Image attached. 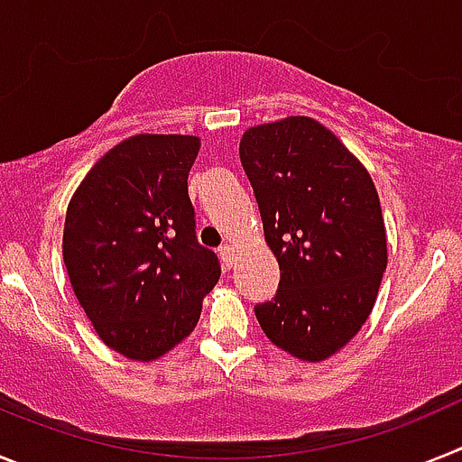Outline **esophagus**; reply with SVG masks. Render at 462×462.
I'll return each mask as SVG.
<instances>
[{
    "label": "esophagus",
    "mask_w": 462,
    "mask_h": 462,
    "mask_svg": "<svg viewBox=\"0 0 462 462\" xmlns=\"http://www.w3.org/2000/svg\"><path fill=\"white\" fill-rule=\"evenodd\" d=\"M236 247L234 245H224L222 250H219V256H222V261H224V266L226 268H234L236 266Z\"/></svg>",
    "instance_id": "1"
}]
</instances>
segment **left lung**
I'll return each mask as SVG.
<instances>
[{"mask_svg":"<svg viewBox=\"0 0 462 462\" xmlns=\"http://www.w3.org/2000/svg\"><path fill=\"white\" fill-rule=\"evenodd\" d=\"M240 162L280 263L275 300L256 305V319L282 352L326 361L365 324L386 271L377 187L336 134L305 116L247 129Z\"/></svg>","mask_w":462,"mask_h":462,"instance_id":"obj_1","label":"left lung"}]
</instances>
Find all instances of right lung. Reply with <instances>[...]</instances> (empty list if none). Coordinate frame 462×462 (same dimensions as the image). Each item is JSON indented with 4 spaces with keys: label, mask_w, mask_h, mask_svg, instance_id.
<instances>
[{
    "label": "right lung",
    "mask_w": 462,
    "mask_h": 462,
    "mask_svg": "<svg viewBox=\"0 0 462 462\" xmlns=\"http://www.w3.org/2000/svg\"><path fill=\"white\" fill-rule=\"evenodd\" d=\"M199 148V136H129L69 201L62 254L73 293L101 342L132 361L180 345L222 273L194 236L187 175Z\"/></svg>",
    "instance_id": "add662e5"
}]
</instances>
